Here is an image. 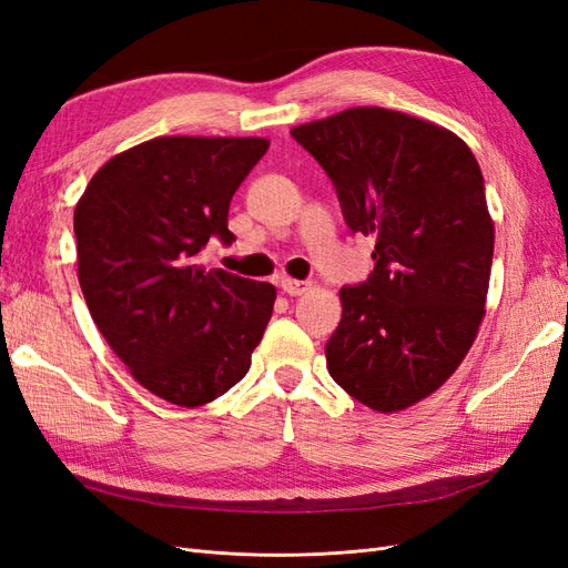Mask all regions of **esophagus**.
Masks as SVG:
<instances>
[{
  "mask_svg": "<svg viewBox=\"0 0 568 568\" xmlns=\"http://www.w3.org/2000/svg\"><path fill=\"white\" fill-rule=\"evenodd\" d=\"M313 288V282H303V280H291V277H286V280H282V291L286 296H303V294H307V291Z\"/></svg>",
  "mask_w": 568,
  "mask_h": 568,
  "instance_id": "obj_1",
  "label": "esophagus"
}]
</instances>
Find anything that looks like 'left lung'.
Instances as JSON below:
<instances>
[{"mask_svg":"<svg viewBox=\"0 0 568 568\" xmlns=\"http://www.w3.org/2000/svg\"><path fill=\"white\" fill-rule=\"evenodd\" d=\"M332 180L374 270L343 286L326 341L332 379L363 405L419 403L459 367L484 320L495 230L471 149L388 109H348L291 130Z\"/></svg>","mask_w":568,"mask_h":568,"instance_id":"obj_1","label":"left lung"}]
</instances>
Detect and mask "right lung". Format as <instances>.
<instances>
[{
	"mask_svg": "<svg viewBox=\"0 0 568 568\" xmlns=\"http://www.w3.org/2000/svg\"><path fill=\"white\" fill-rule=\"evenodd\" d=\"M267 146L159 136L113 156L75 205L90 315L134 379L173 405H205L242 382L272 317V284L199 265L211 239L234 242L230 201Z\"/></svg>",
	"mask_w": 568,
	"mask_h": 568,
	"instance_id": "1",
	"label": "right lung"
}]
</instances>
